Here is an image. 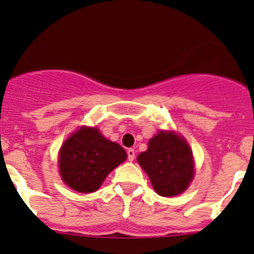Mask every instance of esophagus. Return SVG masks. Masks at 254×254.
I'll return each instance as SVG.
<instances>
[{
    "mask_svg": "<svg viewBox=\"0 0 254 254\" xmlns=\"http://www.w3.org/2000/svg\"><path fill=\"white\" fill-rule=\"evenodd\" d=\"M127 156H128L129 161H133L134 159V150L133 149H128L127 150Z\"/></svg>",
    "mask_w": 254,
    "mask_h": 254,
    "instance_id": "34e87169",
    "label": "esophagus"
}]
</instances>
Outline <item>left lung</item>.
Returning <instances> with one entry per match:
<instances>
[{
  "label": "left lung",
  "mask_w": 254,
  "mask_h": 254,
  "mask_svg": "<svg viewBox=\"0 0 254 254\" xmlns=\"http://www.w3.org/2000/svg\"><path fill=\"white\" fill-rule=\"evenodd\" d=\"M137 161L149 176L155 192L163 197L183 193L194 177L192 150L185 138L173 131L155 134Z\"/></svg>",
  "instance_id": "1"
}]
</instances>
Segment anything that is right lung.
<instances>
[{
	"label": "right lung",
	"mask_w": 254,
	"mask_h": 254,
	"mask_svg": "<svg viewBox=\"0 0 254 254\" xmlns=\"http://www.w3.org/2000/svg\"><path fill=\"white\" fill-rule=\"evenodd\" d=\"M127 159L125 149L107 140L95 127H80L61 146L58 167L62 181L80 193L102 187L114 168Z\"/></svg>",
	"instance_id": "1"
}]
</instances>
